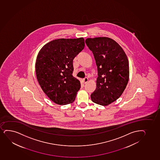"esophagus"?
I'll list each match as a JSON object with an SVG mask.
<instances>
[{"label":"esophagus","instance_id":"esophagus-1","mask_svg":"<svg viewBox=\"0 0 160 160\" xmlns=\"http://www.w3.org/2000/svg\"><path fill=\"white\" fill-rule=\"evenodd\" d=\"M88 79L87 77H85V78H84V79H83V82H84V83H85V84H86V83L88 82Z\"/></svg>","mask_w":160,"mask_h":160}]
</instances>
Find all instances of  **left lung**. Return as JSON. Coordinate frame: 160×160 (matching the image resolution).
Returning a JSON list of instances; mask_svg holds the SVG:
<instances>
[{
	"label": "left lung",
	"instance_id": "1",
	"mask_svg": "<svg viewBox=\"0 0 160 160\" xmlns=\"http://www.w3.org/2000/svg\"><path fill=\"white\" fill-rule=\"evenodd\" d=\"M85 43L93 54L97 66V88L93 102L107 106L116 101L126 88L129 78V61L119 44L108 37L88 38Z\"/></svg>",
	"mask_w": 160,
	"mask_h": 160
}]
</instances>
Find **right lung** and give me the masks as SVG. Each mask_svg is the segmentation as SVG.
<instances>
[{"label": "right lung", "mask_w": 160, "mask_h": 160, "mask_svg": "<svg viewBox=\"0 0 160 160\" xmlns=\"http://www.w3.org/2000/svg\"><path fill=\"white\" fill-rule=\"evenodd\" d=\"M84 39L61 38L45 45L37 55L36 73L41 88L58 105L73 102L81 88L72 76L73 60L84 48Z\"/></svg>", "instance_id": "1"}]
</instances>
